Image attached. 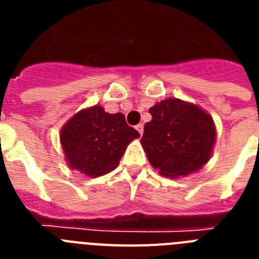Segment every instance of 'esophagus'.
<instances>
[{
	"mask_svg": "<svg viewBox=\"0 0 259 259\" xmlns=\"http://www.w3.org/2000/svg\"><path fill=\"white\" fill-rule=\"evenodd\" d=\"M136 130H137V131H139V134L143 135V132H144V124H143V123H140V124H137L136 125Z\"/></svg>",
	"mask_w": 259,
	"mask_h": 259,
	"instance_id": "1",
	"label": "esophagus"
}]
</instances>
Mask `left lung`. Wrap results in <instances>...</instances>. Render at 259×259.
Here are the masks:
<instances>
[{
  "label": "left lung",
  "mask_w": 259,
  "mask_h": 259,
  "mask_svg": "<svg viewBox=\"0 0 259 259\" xmlns=\"http://www.w3.org/2000/svg\"><path fill=\"white\" fill-rule=\"evenodd\" d=\"M141 145L162 176L178 179L197 172L211 158L217 130L211 115L198 105L166 98L149 109Z\"/></svg>",
  "instance_id": "left-lung-1"
}]
</instances>
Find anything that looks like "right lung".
<instances>
[{
  "label": "right lung",
  "mask_w": 259,
  "mask_h": 259,
  "mask_svg": "<svg viewBox=\"0 0 259 259\" xmlns=\"http://www.w3.org/2000/svg\"><path fill=\"white\" fill-rule=\"evenodd\" d=\"M139 137L122 113L109 114L101 105L77 111L59 134L67 166L89 178L116 168L128 144Z\"/></svg>",
  "instance_id": "1"
}]
</instances>
